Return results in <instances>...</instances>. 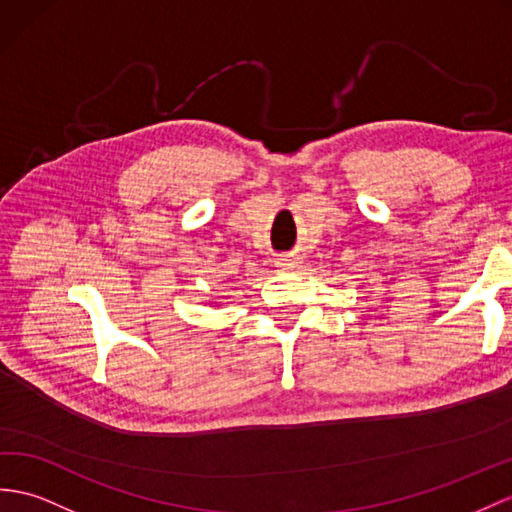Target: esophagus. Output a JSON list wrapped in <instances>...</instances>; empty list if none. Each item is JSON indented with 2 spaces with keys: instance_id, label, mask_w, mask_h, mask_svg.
Here are the masks:
<instances>
[{
  "instance_id": "1",
  "label": "esophagus",
  "mask_w": 512,
  "mask_h": 512,
  "mask_svg": "<svg viewBox=\"0 0 512 512\" xmlns=\"http://www.w3.org/2000/svg\"><path fill=\"white\" fill-rule=\"evenodd\" d=\"M276 265H278V267H284V269H289V267H293V265H295V258H293L291 254L278 256V258H276Z\"/></svg>"
}]
</instances>
